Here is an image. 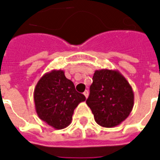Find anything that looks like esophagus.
I'll return each mask as SVG.
<instances>
[{
    "mask_svg": "<svg viewBox=\"0 0 160 160\" xmlns=\"http://www.w3.org/2000/svg\"><path fill=\"white\" fill-rule=\"evenodd\" d=\"M84 95L85 96V98H88V96H89V91L88 90H85V91L84 92Z\"/></svg>",
    "mask_w": 160,
    "mask_h": 160,
    "instance_id": "obj_1",
    "label": "esophagus"
}]
</instances>
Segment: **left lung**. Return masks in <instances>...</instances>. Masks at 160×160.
<instances>
[{"label": "left lung", "instance_id": "1", "mask_svg": "<svg viewBox=\"0 0 160 160\" xmlns=\"http://www.w3.org/2000/svg\"><path fill=\"white\" fill-rule=\"evenodd\" d=\"M86 103L94 120L103 127H114L127 119L134 106L131 84L117 70H96Z\"/></svg>", "mask_w": 160, "mask_h": 160}]
</instances>
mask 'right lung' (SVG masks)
I'll use <instances>...</instances> for the list:
<instances>
[{"label": "right lung", "mask_w": 160, "mask_h": 160, "mask_svg": "<svg viewBox=\"0 0 160 160\" xmlns=\"http://www.w3.org/2000/svg\"><path fill=\"white\" fill-rule=\"evenodd\" d=\"M35 109L38 118L57 130L68 127L74 110L85 101L71 80L62 70H52L38 81L33 93Z\"/></svg>", "instance_id": "right-lung-1"}]
</instances>
